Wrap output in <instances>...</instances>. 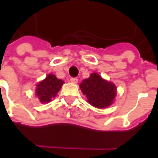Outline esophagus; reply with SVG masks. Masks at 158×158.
Wrapping results in <instances>:
<instances>
[{"label":"esophagus","instance_id":"34e87169","mask_svg":"<svg viewBox=\"0 0 158 158\" xmlns=\"http://www.w3.org/2000/svg\"><path fill=\"white\" fill-rule=\"evenodd\" d=\"M70 81L72 83H73V84H77V83H78V79H77V78H71V79H70Z\"/></svg>","mask_w":158,"mask_h":158}]
</instances>
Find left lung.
Here are the masks:
<instances>
[{"label": "left lung", "mask_w": 158, "mask_h": 158, "mask_svg": "<svg viewBox=\"0 0 158 158\" xmlns=\"http://www.w3.org/2000/svg\"><path fill=\"white\" fill-rule=\"evenodd\" d=\"M80 89L88 98V102L97 108L110 106L116 96V86L95 73L90 74L89 79L83 80Z\"/></svg>", "instance_id": "1"}]
</instances>
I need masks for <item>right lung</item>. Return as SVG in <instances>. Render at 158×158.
I'll list each match as a JSON object with an SVG mask.
<instances>
[{
    "mask_svg": "<svg viewBox=\"0 0 158 158\" xmlns=\"http://www.w3.org/2000/svg\"><path fill=\"white\" fill-rule=\"evenodd\" d=\"M62 79H58L55 75L49 74L43 81L37 85L36 95L41 102H49L52 97H55L63 85Z\"/></svg>",
    "mask_w": 158,
    "mask_h": 158,
    "instance_id": "obj_1",
    "label": "right lung"
}]
</instances>
